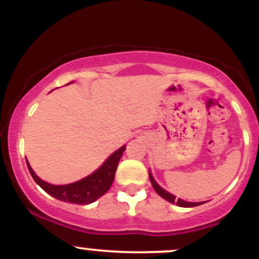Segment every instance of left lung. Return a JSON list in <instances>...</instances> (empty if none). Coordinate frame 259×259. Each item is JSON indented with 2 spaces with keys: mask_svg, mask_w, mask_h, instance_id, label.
<instances>
[{
  "mask_svg": "<svg viewBox=\"0 0 259 259\" xmlns=\"http://www.w3.org/2000/svg\"><path fill=\"white\" fill-rule=\"evenodd\" d=\"M148 177H150V181H151V184H152L154 191H156L157 194L160 196V197H163L165 201L170 202V203H175L177 206L184 207V208H191V207H196V206H200V204L206 203V201H203V202H189V201H185V200H181V198H177V196H174L173 194H170V192H168L167 190L163 189V187L160 186L156 180H154V178H153L152 173H151V170H148Z\"/></svg>",
  "mask_w": 259,
  "mask_h": 259,
  "instance_id": "8db88e82",
  "label": "left lung"
}]
</instances>
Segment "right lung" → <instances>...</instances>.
Returning <instances> with one entry per match:
<instances>
[{"label": "right lung", "mask_w": 259, "mask_h": 259, "mask_svg": "<svg viewBox=\"0 0 259 259\" xmlns=\"http://www.w3.org/2000/svg\"><path fill=\"white\" fill-rule=\"evenodd\" d=\"M72 82L74 81H70L69 84H72ZM125 145H123L117 151H114L94 173L78 181L65 184V185H53V184L40 179L36 173L32 170L28 159H26V165H28L29 171H30L35 183L44 191L51 195L52 197L57 198L59 201L69 202V203L90 204L92 202L99 200L101 196L105 195L109 190V187L112 186L118 163H119L121 156H123V152L125 151Z\"/></svg>", "instance_id": "1"}]
</instances>
